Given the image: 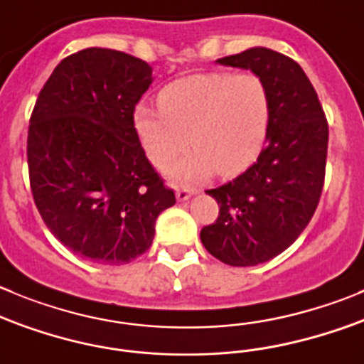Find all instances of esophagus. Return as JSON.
I'll return each mask as SVG.
<instances>
[{"mask_svg": "<svg viewBox=\"0 0 364 364\" xmlns=\"http://www.w3.org/2000/svg\"><path fill=\"white\" fill-rule=\"evenodd\" d=\"M196 193V189H189V188H180L176 189V200L178 202H188L193 195Z\"/></svg>", "mask_w": 364, "mask_h": 364, "instance_id": "esophagus-1", "label": "esophagus"}]
</instances>
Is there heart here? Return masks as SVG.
Masks as SVG:
<instances>
[{
    "label": "heart",
    "mask_w": 364,
    "mask_h": 364,
    "mask_svg": "<svg viewBox=\"0 0 364 364\" xmlns=\"http://www.w3.org/2000/svg\"><path fill=\"white\" fill-rule=\"evenodd\" d=\"M159 105L161 112L137 107V134L157 168H168L189 143L195 151L169 168L178 180L241 171L257 155L268 128V91L252 73L188 76L168 85Z\"/></svg>",
    "instance_id": "b5f03b06"
}]
</instances>
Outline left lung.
Returning a JSON list of instances; mask_svg holds the SVG:
<instances>
[{"mask_svg": "<svg viewBox=\"0 0 364 364\" xmlns=\"http://www.w3.org/2000/svg\"><path fill=\"white\" fill-rule=\"evenodd\" d=\"M216 64L261 78L269 119L254 164L207 191L220 216L202 228L200 240L225 264L255 266L291 247L313 218L323 188L328 127L313 84L286 55L257 46Z\"/></svg>", "mask_w": 364, "mask_h": 364, "instance_id": "1", "label": "left lung"}]
</instances>
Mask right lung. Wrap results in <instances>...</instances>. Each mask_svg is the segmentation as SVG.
Masks as SVG:
<instances>
[{
  "label": "right lung",
  "mask_w": 364,
  "mask_h": 364,
  "mask_svg": "<svg viewBox=\"0 0 364 364\" xmlns=\"http://www.w3.org/2000/svg\"><path fill=\"white\" fill-rule=\"evenodd\" d=\"M151 65L85 48L44 84L28 128L30 186L50 232L78 257L119 266L150 248L159 214L175 205L134 127Z\"/></svg>",
  "instance_id": "right-lung-1"
}]
</instances>
